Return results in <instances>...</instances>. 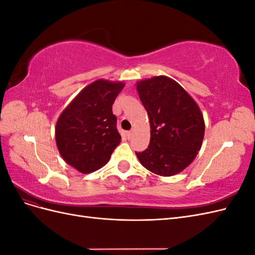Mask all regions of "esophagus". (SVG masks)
Here are the masks:
<instances>
[{"label":"esophagus","mask_w":255,"mask_h":255,"mask_svg":"<svg viewBox=\"0 0 255 255\" xmlns=\"http://www.w3.org/2000/svg\"><path fill=\"white\" fill-rule=\"evenodd\" d=\"M133 135H134V130L133 129L132 130H128V132L127 133V136H128V139H130V138L133 137Z\"/></svg>","instance_id":"1"}]
</instances>
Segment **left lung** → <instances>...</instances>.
<instances>
[{"label": "left lung", "mask_w": 255, "mask_h": 255, "mask_svg": "<svg viewBox=\"0 0 255 255\" xmlns=\"http://www.w3.org/2000/svg\"><path fill=\"white\" fill-rule=\"evenodd\" d=\"M137 91L151 127L150 143L136 152L138 159L158 175L181 172L201 148L205 129L201 111L181 85L166 76L138 82Z\"/></svg>", "instance_id": "1"}]
</instances>
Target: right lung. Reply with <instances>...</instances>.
Wrapping results in <instances>:
<instances>
[{
	"label": "right lung",
	"instance_id": "right-lung-1",
	"mask_svg": "<svg viewBox=\"0 0 255 255\" xmlns=\"http://www.w3.org/2000/svg\"><path fill=\"white\" fill-rule=\"evenodd\" d=\"M122 83L96 81L84 88L61 113L55 138L60 155L82 173L102 168L120 143L113 104Z\"/></svg>",
	"mask_w": 255,
	"mask_h": 255
}]
</instances>
